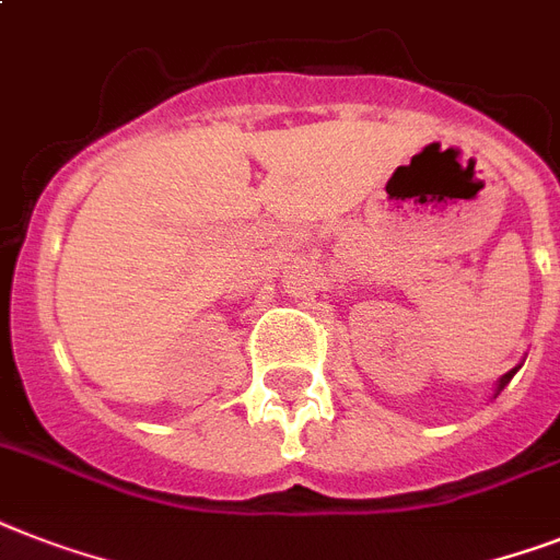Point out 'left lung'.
Masks as SVG:
<instances>
[{
  "instance_id": "obj_1",
  "label": "left lung",
  "mask_w": 560,
  "mask_h": 560,
  "mask_svg": "<svg viewBox=\"0 0 560 560\" xmlns=\"http://www.w3.org/2000/svg\"><path fill=\"white\" fill-rule=\"evenodd\" d=\"M512 376H515V371H509V374H506V376H503V380H501V385H498V390H501V388H503V385H506V383H509V380H512Z\"/></svg>"
}]
</instances>
